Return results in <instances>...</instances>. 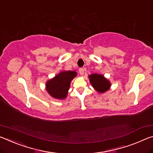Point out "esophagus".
I'll return each mask as SVG.
<instances>
[{
  "label": "esophagus",
  "mask_w": 153,
  "mask_h": 153,
  "mask_svg": "<svg viewBox=\"0 0 153 153\" xmlns=\"http://www.w3.org/2000/svg\"><path fill=\"white\" fill-rule=\"evenodd\" d=\"M86 71V68H79V72L80 75L82 76H83L84 74V71Z\"/></svg>",
  "instance_id": "34e87169"
}]
</instances>
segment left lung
I'll return each instance as SVG.
<instances>
[{"label": "left lung", "instance_id": "left-lung-1", "mask_svg": "<svg viewBox=\"0 0 153 153\" xmlns=\"http://www.w3.org/2000/svg\"><path fill=\"white\" fill-rule=\"evenodd\" d=\"M88 77L92 86L99 93H103L110 89V82L103 75L94 74L90 75Z\"/></svg>", "mask_w": 153, "mask_h": 153}]
</instances>
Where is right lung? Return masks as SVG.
<instances>
[{"label":"right lung","mask_w":153,"mask_h":153,"mask_svg":"<svg viewBox=\"0 0 153 153\" xmlns=\"http://www.w3.org/2000/svg\"><path fill=\"white\" fill-rule=\"evenodd\" d=\"M77 76L74 71H63L46 82V91L52 97L63 99L67 97L70 84Z\"/></svg>","instance_id":"right-lung-1"}]
</instances>
